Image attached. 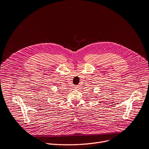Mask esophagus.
Listing matches in <instances>:
<instances>
[{
	"label": "esophagus",
	"mask_w": 149,
	"mask_h": 149,
	"mask_svg": "<svg viewBox=\"0 0 149 149\" xmlns=\"http://www.w3.org/2000/svg\"><path fill=\"white\" fill-rule=\"evenodd\" d=\"M73 88H74V90H78V89H79V86H74V87H73Z\"/></svg>",
	"instance_id": "obj_1"
}]
</instances>
